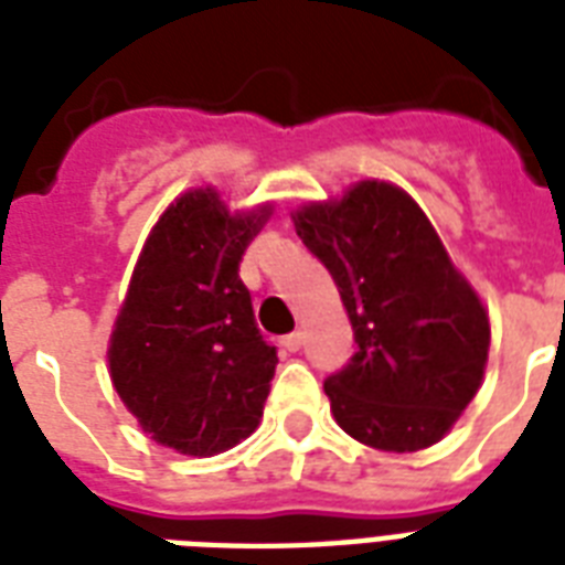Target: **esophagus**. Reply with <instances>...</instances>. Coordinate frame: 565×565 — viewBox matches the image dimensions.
Returning a JSON list of instances; mask_svg holds the SVG:
<instances>
[{
	"instance_id": "1",
	"label": "esophagus",
	"mask_w": 565,
	"mask_h": 565,
	"mask_svg": "<svg viewBox=\"0 0 565 565\" xmlns=\"http://www.w3.org/2000/svg\"><path fill=\"white\" fill-rule=\"evenodd\" d=\"M301 343H305V337H301V331H292V334L281 337V349H287V352H299Z\"/></svg>"
}]
</instances>
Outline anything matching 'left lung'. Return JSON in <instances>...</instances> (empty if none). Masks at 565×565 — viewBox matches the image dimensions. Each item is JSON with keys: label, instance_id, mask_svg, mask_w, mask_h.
Returning a JSON list of instances; mask_svg holds the SVG:
<instances>
[{"label": "left lung", "instance_id": "1", "mask_svg": "<svg viewBox=\"0 0 565 565\" xmlns=\"http://www.w3.org/2000/svg\"><path fill=\"white\" fill-rule=\"evenodd\" d=\"M334 278L358 352L326 377L337 425L363 446L419 451L472 402L490 349L481 299L404 190L361 181L296 216Z\"/></svg>", "mask_w": 565, "mask_h": 565}]
</instances>
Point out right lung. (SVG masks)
Wrapping results in <instances>:
<instances>
[{
  "instance_id": "add662e5",
  "label": "right lung",
  "mask_w": 565,
  "mask_h": 565,
  "mask_svg": "<svg viewBox=\"0 0 565 565\" xmlns=\"http://www.w3.org/2000/svg\"><path fill=\"white\" fill-rule=\"evenodd\" d=\"M269 207L225 211L213 190L167 207L137 260L110 337V377L143 430L211 457L257 428L275 375L239 260Z\"/></svg>"
}]
</instances>
